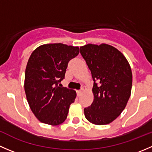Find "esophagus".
Masks as SVG:
<instances>
[{"label": "esophagus", "mask_w": 152, "mask_h": 152, "mask_svg": "<svg viewBox=\"0 0 152 152\" xmlns=\"http://www.w3.org/2000/svg\"><path fill=\"white\" fill-rule=\"evenodd\" d=\"M76 93H77L78 96H80L82 94V93H83V90H77V91H76Z\"/></svg>", "instance_id": "esophagus-1"}]
</instances>
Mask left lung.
I'll return each mask as SVG.
<instances>
[{"label":"left lung","instance_id":"1","mask_svg":"<svg viewBox=\"0 0 152 152\" xmlns=\"http://www.w3.org/2000/svg\"><path fill=\"white\" fill-rule=\"evenodd\" d=\"M80 53L94 81V99L84 110L86 119L96 125L112 123L121 114L131 96L129 63L120 50L105 43L81 46Z\"/></svg>","mask_w":152,"mask_h":152}]
</instances>
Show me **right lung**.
Instances as JSON below:
<instances>
[{
	"instance_id": "add662e5",
	"label": "right lung",
	"mask_w": 152,
	"mask_h": 152,
	"mask_svg": "<svg viewBox=\"0 0 152 152\" xmlns=\"http://www.w3.org/2000/svg\"><path fill=\"white\" fill-rule=\"evenodd\" d=\"M79 53L78 46L53 43L40 45L31 54L24 89L32 113L42 123L57 126L66 120L76 93L58 84L65 78L69 61Z\"/></svg>"
}]
</instances>
